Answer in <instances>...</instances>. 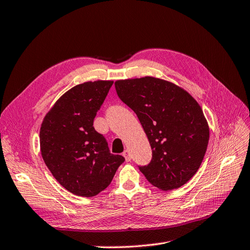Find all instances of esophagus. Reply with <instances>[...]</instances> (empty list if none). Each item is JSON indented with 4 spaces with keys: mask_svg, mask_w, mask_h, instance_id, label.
Masks as SVG:
<instances>
[{
    "mask_svg": "<svg viewBox=\"0 0 250 250\" xmlns=\"http://www.w3.org/2000/svg\"><path fill=\"white\" fill-rule=\"evenodd\" d=\"M124 156H125V159L126 162L131 161V154H130L129 151H127V150H125V151L124 152Z\"/></svg>",
    "mask_w": 250,
    "mask_h": 250,
    "instance_id": "1",
    "label": "esophagus"
}]
</instances>
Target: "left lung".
<instances>
[{
	"label": "left lung",
	"instance_id": "obj_1",
	"mask_svg": "<svg viewBox=\"0 0 250 250\" xmlns=\"http://www.w3.org/2000/svg\"><path fill=\"white\" fill-rule=\"evenodd\" d=\"M115 88L137 115L152 149L151 162L139 170L160 189L182 187L199 169L210 137L198 102L182 87L153 77L118 80Z\"/></svg>",
	"mask_w": 250,
	"mask_h": 250
}]
</instances>
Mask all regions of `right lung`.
Instances as JSON below:
<instances>
[{
  "label": "right lung",
  "mask_w": 250,
  "mask_h": 250,
  "mask_svg": "<svg viewBox=\"0 0 250 250\" xmlns=\"http://www.w3.org/2000/svg\"><path fill=\"white\" fill-rule=\"evenodd\" d=\"M113 81L85 82L66 91L42 120L40 150L46 167L70 193L92 197L105 189L124 163L123 155L109 152L94 119Z\"/></svg>",
  "instance_id": "add662e5"
}]
</instances>
